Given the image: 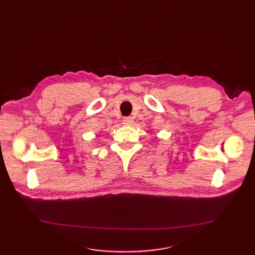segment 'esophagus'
<instances>
[{
  "label": "esophagus",
  "instance_id": "esophagus-1",
  "mask_svg": "<svg viewBox=\"0 0 255 255\" xmlns=\"http://www.w3.org/2000/svg\"><path fill=\"white\" fill-rule=\"evenodd\" d=\"M133 123V118L132 117H126L123 119V124L126 126H130Z\"/></svg>",
  "mask_w": 255,
  "mask_h": 255
}]
</instances>
